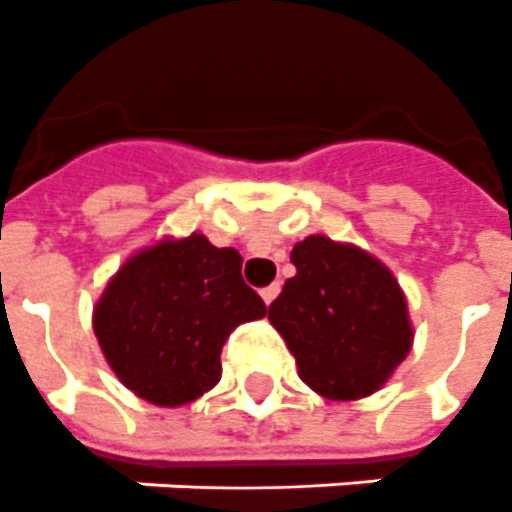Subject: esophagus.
I'll list each match as a JSON object with an SVG mask.
<instances>
[{
	"label": "esophagus",
	"mask_w": 512,
	"mask_h": 512,
	"mask_svg": "<svg viewBox=\"0 0 512 512\" xmlns=\"http://www.w3.org/2000/svg\"><path fill=\"white\" fill-rule=\"evenodd\" d=\"M277 293H280V282H272V285H267V288L261 290V298H264V304H272L277 298Z\"/></svg>",
	"instance_id": "1"
}]
</instances>
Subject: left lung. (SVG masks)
<instances>
[{"mask_svg":"<svg viewBox=\"0 0 512 512\" xmlns=\"http://www.w3.org/2000/svg\"><path fill=\"white\" fill-rule=\"evenodd\" d=\"M290 261L296 275L269 304V322L298 378L335 402L375 394L412 349L407 298L391 269L325 235L293 245Z\"/></svg>","mask_w":512,"mask_h":512,"instance_id":"obj_1","label":"left lung"}]
</instances>
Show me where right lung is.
I'll return each mask as SVG.
<instances>
[{"label":"right lung","mask_w":512,"mask_h":512,"mask_svg":"<svg viewBox=\"0 0 512 512\" xmlns=\"http://www.w3.org/2000/svg\"><path fill=\"white\" fill-rule=\"evenodd\" d=\"M243 256L192 232L134 253L102 290L92 325L110 370L158 407H179L222 378V346L267 304L240 275Z\"/></svg>","instance_id":"right-lung-1"}]
</instances>
